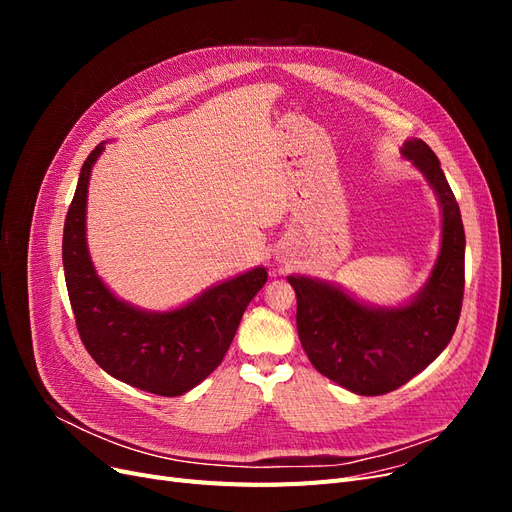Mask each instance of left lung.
Here are the masks:
<instances>
[{"instance_id":"8db88e82","label":"left lung","mask_w":512,"mask_h":512,"mask_svg":"<svg viewBox=\"0 0 512 512\" xmlns=\"http://www.w3.org/2000/svg\"><path fill=\"white\" fill-rule=\"evenodd\" d=\"M429 181L442 207V247L427 284L401 307H369L337 286L290 275L297 331L322 376L356 395H384L423 371L448 346L463 301L466 232L440 160L421 138L401 147Z\"/></svg>"}]
</instances>
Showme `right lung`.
Returning <instances> with one entry per match:
<instances>
[{"instance_id": "obj_1", "label": "right lung", "mask_w": 512, "mask_h": 512, "mask_svg": "<svg viewBox=\"0 0 512 512\" xmlns=\"http://www.w3.org/2000/svg\"><path fill=\"white\" fill-rule=\"evenodd\" d=\"M102 149L104 143L87 156L64 224L61 256L76 329L106 374L153 395L177 397L222 363L267 271L256 267L211 286L173 312H145L117 299L98 277L85 239L87 185Z\"/></svg>"}]
</instances>
